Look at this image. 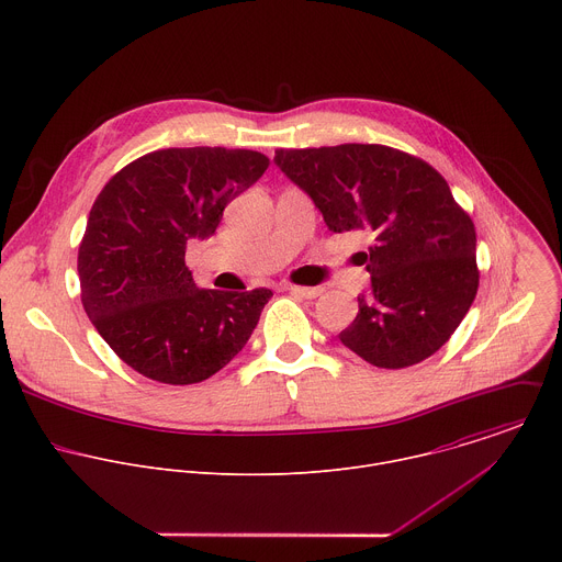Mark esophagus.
I'll use <instances>...</instances> for the list:
<instances>
[{"instance_id": "1", "label": "esophagus", "mask_w": 562, "mask_h": 562, "mask_svg": "<svg viewBox=\"0 0 562 562\" xmlns=\"http://www.w3.org/2000/svg\"><path fill=\"white\" fill-rule=\"evenodd\" d=\"M286 291H289V293H293V295H297V297H306V300L317 297L319 293H323V289H319V286H297V284L286 286Z\"/></svg>"}]
</instances>
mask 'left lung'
<instances>
[{
	"label": "left lung",
	"mask_w": 562,
	"mask_h": 562,
	"mask_svg": "<svg viewBox=\"0 0 562 562\" xmlns=\"http://www.w3.org/2000/svg\"><path fill=\"white\" fill-rule=\"evenodd\" d=\"M273 162L323 213L329 231H367L356 254L371 273L358 315L338 336L380 369L434 356L477 291L475 228L425 159L382 144L278 148Z\"/></svg>",
	"instance_id": "1"
}]
</instances>
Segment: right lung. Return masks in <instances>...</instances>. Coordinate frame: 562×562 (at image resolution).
I'll list each match as a JSON object with an SVG mask.
<instances>
[{"mask_svg": "<svg viewBox=\"0 0 562 562\" xmlns=\"http://www.w3.org/2000/svg\"><path fill=\"white\" fill-rule=\"evenodd\" d=\"M267 167V155L247 148H162L126 165L98 195L77 254L82 304L137 373L193 384L245 349L271 289H198L184 256L189 239L211 237L224 206Z\"/></svg>", "mask_w": 562, "mask_h": 562, "instance_id": "1", "label": "right lung"}]
</instances>
